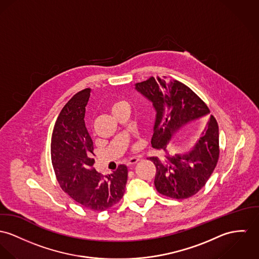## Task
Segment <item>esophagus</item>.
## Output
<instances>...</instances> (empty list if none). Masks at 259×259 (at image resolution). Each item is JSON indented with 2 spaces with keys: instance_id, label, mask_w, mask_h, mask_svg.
Listing matches in <instances>:
<instances>
[{
  "instance_id": "1",
  "label": "esophagus",
  "mask_w": 259,
  "mask_h": 259,
  "mask_svg": "<svg viewBox=\"0 0 259 259\" xmlns=\"http://www.w3.org/2000/svg\"><path fill=\"white\" fill-rule=\"evenodd\" d=\"M139 158H136V157H133V158H130V159L127 160V164L128 165H132V164H135L136 162L139 161Z\"/></svg>"
}]
</instances>
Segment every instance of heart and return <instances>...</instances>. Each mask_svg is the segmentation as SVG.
<instances>
[{
	"instance_id": "1",
	"label": "heart",
	"mask_w": 259,
	"mask_h": 259,
	"mask_svg": "<svg viewBox=\"0 0 259 259\" xmlns=\"http://www.w3.org/2000/svg\"><path fill=\"white\" fill-rule=\"evenodd\" d=\"M123 103H125L124 101H117V102H114L113 104H112V106H111V110L113 111V110H115L118 106H120L121 104H123Z\"/></svg>"
}]
</instances>
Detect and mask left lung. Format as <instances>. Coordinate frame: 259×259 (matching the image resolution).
Wrapping results in <instances>:
<instances>
[{
    "mask_svg": "<svg viewBox=\"0 0 259 259\" xmlns=\"http://www.w3.org/2000/svg\"><path fill=\"white\" fill-rule=\"evenodd\" d=\"M135 90L153 103L156 120L152 147L163 150V158L151 157L156 165L155 186L160 194L185 199L196 194L206 184L219 159V127L213 115L200 139L187 153L170 156L167 145L179 130L194 120L208 115L205 102L179 80L151 77L137 82Z\"/></svg>",
    "mask_w": 259,
    "mask_h": 259,
    "instance_id": "left-lung-1",
    "label": "left lung"
}]
</instances>
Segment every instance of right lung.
I'll list each match as a JSON object with an SVG mask.
<instances>
[{
	"instance_id": "right-lung-1",
	"label": "right lung",
	"mask_w": 259,
	"mask_h": 259,
	"mask_svg": "<svg viewBox=\"0 0 259 259\" xmlns=\"http://www.w3.org/2000/svg\"><path fill=\"white\" fill-rule=\"evenodd\" d=\"M91 92L80 91L62 108L52 134L51 160L61 188L81 206L101 212L123 197L128 169L120 164L102 176L94 167V143L83 120Z\"/></svg>"
}]
</instances>
